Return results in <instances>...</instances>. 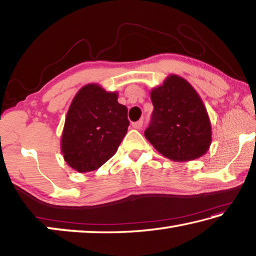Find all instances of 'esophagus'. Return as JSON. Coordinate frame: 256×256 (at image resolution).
I'll use <instances>...</instances> for the list:
<instances>
[{
	"instance_id": "34e87169",
	"label": "esophagus",
	"mask_w": 256,
	"mask_h": 256,
	"mask_svg": "<svg viewBox=\"0 0 256 256\" xmlns=\"http://www.w3.org/2000/svg\"><path fill=\"white\" fill-rule=\"evenodd\" d=\"M142 125H144V120H138V122L132 123V126H133L134 128H141Z\"/></svg>"
}]
</instances>
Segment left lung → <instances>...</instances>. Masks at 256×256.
Masks as SVG:
<instances>
[{"instance_id": "left-lung-1", "label": "left lung", "mask_w": 256, "mask_h": 256, "mask_svg": "<svg viewBox=\"0 0 256 256\" xmlns=\"http://www.w3.org/2000/svg\"><path fill=\"white\" fill-rule=\"evenodd\" d=\"M150 94L154 112L144 131L146 140L174 162L202 157L211 144V124L196 89L172 74Z\"/></svg>"}]
</instances>
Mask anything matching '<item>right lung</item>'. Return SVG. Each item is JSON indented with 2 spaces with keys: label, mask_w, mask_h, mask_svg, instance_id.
<instances>
[{
  "label": "right lung",
  "mask_w": 256,
  "mask_h": 256,
  "mask_svg": "<svg viewBox=\"0 0 256 256\" xmlns=\"http://www.w3.org/2000/svg\"><path fill=\"white\" fill-rule=\"evenodd\" d=\"M128 125V108L118 104V92H107L96 84L82 86L64 124V160L79 172L98 170L118 151Z\"/></svg>",
  "instance_id": "1"
}]
</instances>
